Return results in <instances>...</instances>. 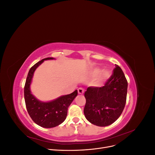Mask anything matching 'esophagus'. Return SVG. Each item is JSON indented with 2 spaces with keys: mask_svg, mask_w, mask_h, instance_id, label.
Listing matches in <instances>:
<instances>
[{
  "mask_svg": "<svg viewBox=\"0 0 155 155\" xmlns=\"http://www.w3.org/2000/svg\"><path fill=\"white\" fill-rule=\"evenodd\" d=\"M84 91H85V90H84L83 88H79L78 89V92L79 94H83L84 93Z\"/></svg>",
  "mask_w": 155,
  "mask_h": 155,
  "instance_id": "obj_1",
  "label": "esophagus"
}]
</instances>
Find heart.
<instances>
[{"mask_svg":"<svg viewBox=\"0 0 155 155\" xmlns=\"http://www.w3.org/2000/svg\"><path fill=\"white\" fill-rule=\"evenodd\" d=\"M100 72V70H94L93 71V74L96 75L98 73ZM110 76V72L109 71H107V70H104V71H102L100 76L99 78H98V83H102L104 81H106L107 79L109 78Z\"/></svg>","mask_w":155,"mask_h":155,"instance_id":"obj_1","label":"heart"}]
</instances>
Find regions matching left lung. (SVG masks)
I'll return each mask as SVG.
<instances>
[{"label": "left lung", "instance_id": "obj_1", "mask_svg": "<svg viewBox=\"0 0 155 155\" xmlns=\"http://www.w3.org/2000/svg\"><path fill=\"white\" fill-rule=\"evenodd\" d=\"M111 76L102 87H88L85 92L84 114L100 127L109 125L120 116L125 105L128 83L121 68L115 65Z\"/></svg>", "mask_w": 155, "mask_h": 155}]
</instances>
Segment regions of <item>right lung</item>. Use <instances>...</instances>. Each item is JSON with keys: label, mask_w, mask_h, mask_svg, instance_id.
Listing matches in <instances>:
<instances>
[{"label": "right lung", "mask_w": 155, "mask_h": 155, "mask_svg": "<svg viewBox=\"0 0 155 155\" xmlns=\"http://www.w3.org/2000/svg\"><path fill=\"white\" fill-rule=\"evenodd\" d=\"M53 59V58L43 59L31 67L28 74L24 89L28 112L36 124L45 128L54 127L63 123L67 118L68 107L78 95V91L76 90L70 94L61 96L54 101L42 102L31 94L30 86L35 69L45 60Z\"/></svg>", "instance_id": "add662e5"}]
</instances>
